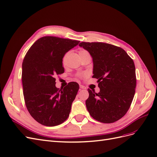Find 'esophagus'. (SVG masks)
I'll return each mask as SVG.
<instances>
[{
  "label": "esophagus",
  "mask_w": 157,
  "mask_h": 157,
  "mask_svg": "<svg viewBox=\"0 0 157 157\" xmlns=\"http://www.w3.org/2000/svg\"><path fill=\"white\" fill-rule=\"evenodd\" d=\"M80 89H86V87L83 86V85H80Z\"/></svg>",
  "instance_id": "1"
}]
</instances>
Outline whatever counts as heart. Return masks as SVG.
I'll list each match as a JSON object with an SVG mask.
<instances>
[{"instance_id": "heart-1", "label": "heart", "mask_w": 157, "mask_h": 157, "mask_svg": "<svg viewBox=\"0 0 157 157\" xmlns=\"http://www.w3.org/2000/svg\"><path fill=\"white\" fill-rule=\"evenodd\" d=\"M88 54V52L86 50H80L78 51V54H79L80 56H82V55H84V54ZM68 54H69V52H68V53L66 54L63 56V63H64L65 61V59H66V58H67V56ZM83 75H84L83 74H78V77H82V76H83Z\"/></svg>"}]
</instances>
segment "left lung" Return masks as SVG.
Masks as SVG:
<instances>
[{"instance_id": "left-lung-1", "label": "left lung", "mask_w": 157, "mask_h": 157, "mask_svg": "<svg viewBox=\"0 0 157 157\" xmlns=\"http://www.w3.org/2000/svg\"><path fill=\"white\" fill-rule=\"evenodd\" d=\"M93 60V78L98 79L99 93L88 89L86 105L90 115L103 123L121 119L129 109L136 86L134 61L122 48L103 42H82Z\"/></svg>"}]
</instances>
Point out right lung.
Wrapping results in <instances>:
<instances>
[{
  "instance_id": "obj_1",
  "label": "right lung",
  "mask_w": 157,
  "mask_h": 157,
  "mask_svg": "<svg viewBox=\"0 0 157 157\" xmlns=\"http://www.w3.org/2000/svg\"><path fill=\"white\" fill-rule=\"evenodd\" d=\"M79 41L56 36L37 40L22 63L23 96L28 111L40 124H61L68 118L79 85L71 82L64 88L56 86V75L64 73L63 58Z\"/></svg>"
}]
</instances>
